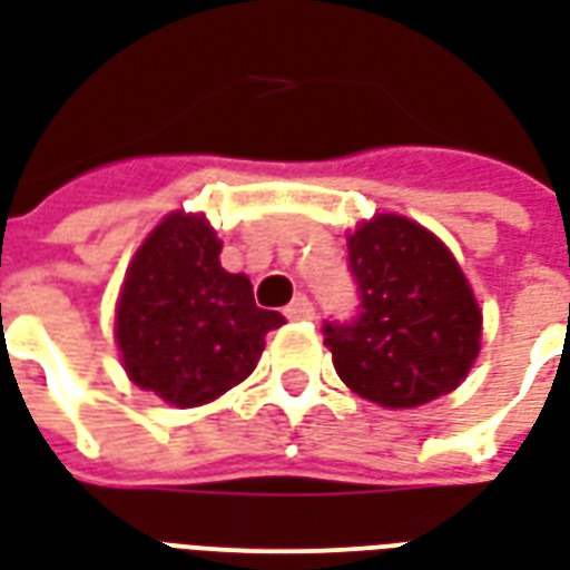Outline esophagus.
I'll return each instance as SVG.
<instances>
[{"mask_svg":"<svg viewBox=\"0 0 570 570\" xmlns=\"http://www.w3.org/2000/svg\"><path fill=\"white\" fill-rule=\"evenodd\" d=\"M286 317L289 320H314V305L307 296H296L286 305Z\"/></svg>","mask_w":570,"mask_h":570,"instance_id":"esophagus-1","label":"esophagus"}]
</instances>
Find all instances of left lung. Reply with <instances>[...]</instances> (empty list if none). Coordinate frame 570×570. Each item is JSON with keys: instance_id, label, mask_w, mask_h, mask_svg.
Wrapping results in <instances>:
<instances>
[{"instance_id": "obj_1", "label": "left lung", "mask_w": 570, "mask_h": 570, "mask_svg": "<svg viewBox=\"0 0 570 570\" xmlns=\"http://www.w3.org/2000/svg\"><path fill=\"white\" fill-rule=\"evenodd\" d=\"M360 314L326 323L338 377L381 407H420L453 392L480 353L478 298L444 242L399 214L347 238Z\"/></svg>"}]
</instances>
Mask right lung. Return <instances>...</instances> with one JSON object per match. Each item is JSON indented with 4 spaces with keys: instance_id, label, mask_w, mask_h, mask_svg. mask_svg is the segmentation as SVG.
<instances>
[{
    "instance_id": "add662e5",
    "label": "right lung",
    "mask_w": 570,
    "mask_h": 570,
    "mask_svg": "<svg viewBox=\"0 0 570 570\" xmlns=\"http://www.w3.org/2000/svg\"><path fill=\"white\" fill-rule=\"evenodd\" d=\"M220 238L202 214L175 210L126 268L114 338L129 381L175 407H199L250 377L265 335L284 326L253 302L244 274L220 265Z\"/></svg>"
}]
</instances>
